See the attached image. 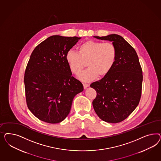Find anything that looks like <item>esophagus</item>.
<instances>
[{
  "mask_svg": "<svg viewBox=\"0 0 161 161\" xmlns=\"http://www.w3.org/2000/svg\"><path fill=\"white\" fill-rule=\"evenodd\" d=\"M89 84H86V83H84L83 84V86H84V88H87L88 87H89Z\"/></svg>",
  "mask_w": 161,
  "mask_h": 161,
  "instance_id": "1",
  "label": "esophagus"
}]
</instances>
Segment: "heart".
Masks as SVG:
<instances>
[{
	"mask_svg": "<svg viewBox=\"0 0 161 161\" xmlns=\"http://www.w3.org/2000/svg\"><path fill=\"white\" fill-rule=\"evenodd\" d=\"M78 53L69 50L66 60L70 69L78 75L87 65L88 68L79 75L83 81H90L95 78L107 75L113 68L117 55V50L111 42L88 40L78 47Z\"/></svg>",
	"mask_w": 161,
	"mask_h": 161,
	"instance_id": "b5f03b06",
	"label": "heart"
}]
</instances>
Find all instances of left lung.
Here are the masks:
<instances>
[{"label":"left lung","mask_w":161,"mask_h":161,"mask_svg":"<svg viewBox=\"0 0 161 161\" xmlns=\"http://www.w3.org/2000/svg\"><path fill=\"white\" fill-rule=\"evenodd\" d=\"M94 37L112 41L117 55L107 75L90 84L97 92L93 107L103 121L122 122L135 110L141 97L143 74L139 58L135 49L119 35Z\"/></svg>","instance_id":"1"}]
</instances>
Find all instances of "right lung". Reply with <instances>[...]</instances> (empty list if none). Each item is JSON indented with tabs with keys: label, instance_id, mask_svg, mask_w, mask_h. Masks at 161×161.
<instances>
[{
	"label": "right lung",
	"instance_id": "right-lung-1",
	"mask_svg": "<svg viewBox=\"0 0 161 161\" xmlns=\"http://www.w3.org/2000/svg\"><path fill=\"white\" fill-rule=\"evenodd\" d=\"M81 38L53 35L37 45L25 69L27 106L38 119L62 122L70 112L73 98L83 84L72 76L66 54Z\"/></svg>",
	"mask_w": 161,
	"mask_h": 161
}]
</instances>
